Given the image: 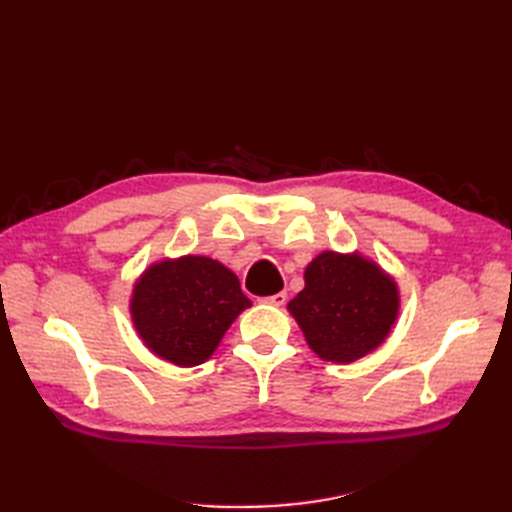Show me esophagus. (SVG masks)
Here are the masks:
<instances>
[{
    "mask_svg": "<svg viewBox=\"0 0 512 512\" xmlns=\"http://www.w3.org/2000/svg\"><path fill=\"white\" fill-rule=\"evenodd\" d=\"M262 303L267 305H275V307H282L286 303V292H277V294H271V297H265L262 299Z\"/></svg>",
    "mask_w": 512,
    "mask_h": 512,
    "instance_id": "1",
    "label": "esophagus"
}]
</instances>
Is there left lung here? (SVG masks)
<instances>
[{"label": "left lung", "instance_id": "left-lung-1", "mask_svg": "<svg viewBox=\"0 0 512 512\" xmlns=\"http://www.w3.org/2000/svg\"><path fill=\"white\" fill-rule=\"evenodd\" d=\"M303 277L288 312L322 361L354 363L384 344L399 316V288L378 262L327 250Z\"/></svg>", "mask_w": 512, "mask_h": 512}]
</instances>
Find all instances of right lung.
<instances>
[{"label":"right lung","mask_w":512,"mask_h":512,"mask_svg":"<svg viewBox=\"0 0 512 512\" xmlns=\"http://www.w3.org/2000/svg\"><path fill=\"white\" fill-rule=\"evenodd\" d=\"M252 305L239 277L209 256L162 258L132 288L130 316L143 344L177 367L211 359L224 333Z\"/></svg>","instance_id":"obj_1"}]
</instances>
